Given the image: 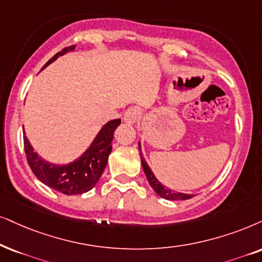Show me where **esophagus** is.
<instances>
[{
  "label": "esophagus",
  "mask_w": 262,
  "mask_h": 262,
  "mask_svg": "<svg viewBox=\"0 0 262 262\" xmlns=\"http://www.w3.org/2000/svg\"><path fill=\"white\" fill-rule=\"evenodd\" d=\"M139 117V110L137 107H129L127 111L124 112L123 120L127 123H135Z\"/></svg>",
  "instance_id": "esophagus-1"
}]
</instances>
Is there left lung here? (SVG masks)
<instances>
[{
  "label": "left lung",
  "instance_id": "8db88e82",
  "mask_svg": "<svg viewBox=\"0 0 262 262\" xmlns=\"http://www.w3.org/2000/svg\"><path fill=\"white\" fill-rule=\"evenodd\" d=\"M140 146V145H139ZM140 150V147H139ZM141 158V164H142V169L145 171V175H146L148 184L151 185V187L154 188V191L158 196H161L162 198H165V200H169V201H179V200H190V198L193 197V194H187V193H181V192H175L173 190H169V188L164 187L160 181L156 179V177L152 173V170L150 169L146 162H145L142 156L140 155Z\"/></svg>",
  "mask_w": 262,
  "mask_h": 262
}]
</instances>
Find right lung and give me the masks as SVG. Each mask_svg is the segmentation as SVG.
Wrapping results in <instances>:
<instances>
[{"label": "right lung", "instance_id": "add662e5", "mask_svg": "<svg viewBox=\"0 0 262 262\" xmlns=\"http://www.w3.org/2000/svg\"><path fill=\"white\" fill-rule=\"evenodd\" d=\"M74 49L75 46H70V47H66L57 53L54 57L49 59L48 62H46L42 70L58 57L64 55L66 52L74 51ZM120 124V118L107 122L99 132L97 138L92 142L88 150L78 160L64 165L52 164L42 160L30 145L28 138L24 137L26 160H28L32 173L45 185H47L53 190L68 194V196L82 194L92 190L100 179L105 167H106L108 155L112 151L114 132Z\"/></svg>", "mask_w": 262, "mask_h": 262}]
</instances>
